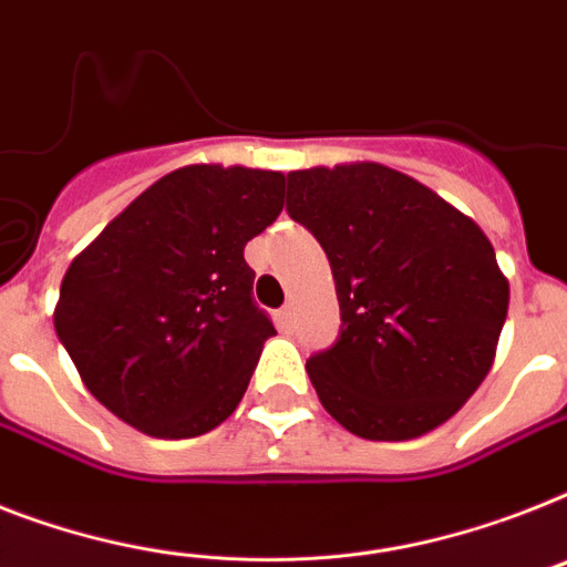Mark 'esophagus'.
I'll use <instances>...</instances> for the list:
<instances>
[{
    "label": "esophagus",
    "instance_id": "obj_1",
    "mask_svg": "<svg viewBox=\"0 0 567 567\" xmlns=\"http://www.w3.org/2000/svg\"><path fill=\"white\" fill-rule=\"evenodd\" d=\"M293 315H297V308H293V302H288V306H285L282 311H279V320H282V323H291Z\"/></svg>",
    "mask_w": 567,
    "mask_h": 567
}]
</instances>
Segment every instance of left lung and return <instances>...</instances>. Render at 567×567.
<instances>
[{
  "instance_id": "obj_1",
  "label": "left lung",
  "mask_w": 567,
  "mask_h": 567,
  "mask_svg": "<svg viewBox=\"0 0 567 567\" xmlns=\"http://www.w3.org/2000/svg\"><path fill=\"white\" fill-rule=\"evenodd\" d=\"M288 212L338 288V343L306 363L326 413L384 443L449 422L489 375L507 320L509 282L486 233L381 163L291 172Z\"/></svg>"
}]
</instances>
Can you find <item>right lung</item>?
Here are the masks:
<instances>
[{
    "label": "right lung",
    "instance_id": "obj_1",
    "mask_svg": "<svg viewBox=\"0 0 567 567\" xmlns=\"http://www.w3.org/2000/svg\"><path fill=\"white\" fill-rule=\"evenodd\" d=\"M282 197V172L183 165L72 259L54 331L84 388L124 425L186 440L233 416L276 334L250 297L244 247Z\"/></svg>",
    "mask_w": 567,
    "mask_h": 567
}]
</instances>
